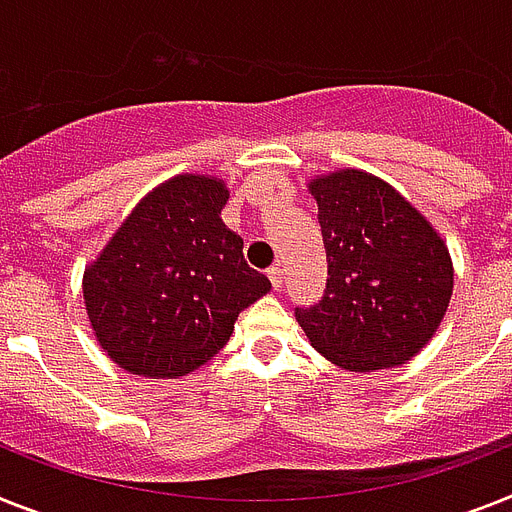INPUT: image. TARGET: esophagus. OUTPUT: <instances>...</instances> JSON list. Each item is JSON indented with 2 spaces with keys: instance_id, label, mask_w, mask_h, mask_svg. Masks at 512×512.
<instances>
[{
  "instance_id": "34e87169",
  "label": "esophagus",
  "mask_w": 512,
  "mask_h": 512,
  "mask_svg": "<svg viewBox=\"0 0 512 512\" xmlns=\"http://www.w3.org/2000/svg\"><path fill=\"white\" fill-rule=\"evenodd\" d=\"M266 277H269V282H272L274 290H280V287H282V269H280V266H269V269H266Z\"/></svg>"
}]
</instances>
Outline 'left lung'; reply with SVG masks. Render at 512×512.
<instances>
[{
  "mask_svg": "<svg viewBox=\"0 0 512 512\" xmlns=\"http://www.w3.org/2000/svg\"><path fill=\"white\" fill-rule=\"evenodd\" d=\"M319 206L327 287L295 319L324 358L348 371L411 361L432 340L453 295V261L421 211L361 170L308 183Z\"/></svg>",
  "mask_w": 512,
  "mask_h": 512,
  "instance_id": "8db88e82",
  "label": "left lung"
}]
</instances>
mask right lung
Here are the masks:
<instances>
[{"instance_id": "right-lung-1", "label": "right lung", "mask_w": 512, "mask_h": 512, "mask_svg": "<svg viewBox=\"0 0 512 512\" xmlns=\"http://www.w3.org/2000/svg\"><path fill=\"white\" fill-rule=\"evenodd\" d=\"M230 190L206 175L154 188L83 274L99 345L117 366L149 379L185 377L217 356L243 308L272 282L243 259L222 222Z\"/></svg>"}]
</instances>
